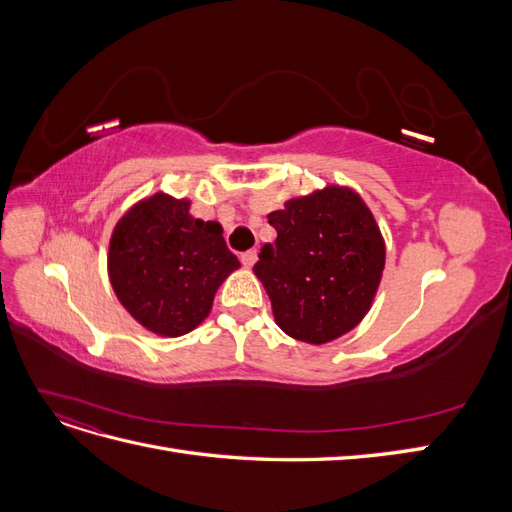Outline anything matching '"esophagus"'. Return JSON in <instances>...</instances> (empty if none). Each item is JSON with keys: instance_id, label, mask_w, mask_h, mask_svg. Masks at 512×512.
Segmentation results:
<instances>
[{"instance_id": "obj_1", "label": "esophagus", "mask_w": 512, "mask_h": 512, "mask_svg": "<svg viewBox=\"0 0 512 512\" xmlns=\"http://www.w3.org/2000/svg\"><path fill=\"white\" fill-rule=\"evenodd\" d=\"M256 258H258L256 250H247V252H243V254H241V262H243V267H245V269H252V267L256 265Z\"/></svg>"}]
</instances>
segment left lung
<instances>
[{
    "instance_id": "obj_1",
    "label": "left lung",
    "mask_w": 512,
    "mask_h": 512,
    "mask_svg": "<svg viewBox=\"0 0 512 512\" xmlns=\"http://www.w3.org/2000/svg\"><path fill=\"white\" fill-rule=\"evenodd\" d=\"M277 239L260 247L254 275L275 324L305 344H329L359 327L382 280L386 247L365 200L324 185L267 215Z\"/></svg>"
}]
</instances>
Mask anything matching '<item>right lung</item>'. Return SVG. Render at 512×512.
I'll use <instances>...</instances> for the list:
<instances>
[{
	"label": "right lung",
	"mask_w": 512,
	"mask_h": 512,
	"mask_svg": "<svg viewBox=\"0 0 512 512\" xmlns=\"http://www.w3.org/2000/svg\"><path fill=\"white\" fill-rule=\"evenodd\" d=\"M188 198L145 196L121 215L108 243V280L126 312L153 335L181 337L203 322L241 262L218 222L196 220Z\"/></svg>",
	"instance_id": "add662e5"
}]
</instances>
